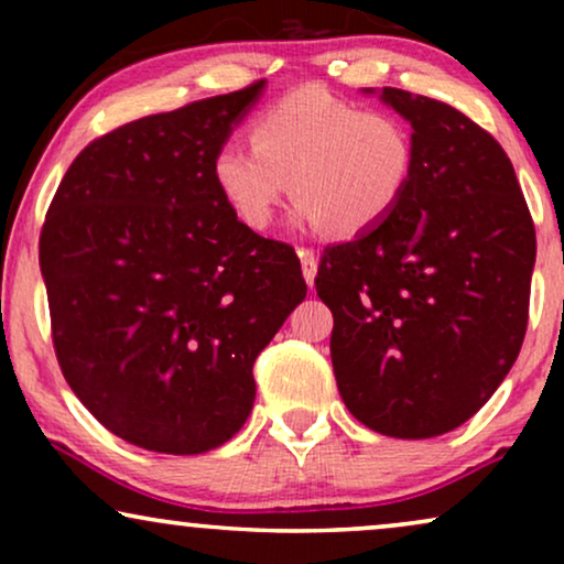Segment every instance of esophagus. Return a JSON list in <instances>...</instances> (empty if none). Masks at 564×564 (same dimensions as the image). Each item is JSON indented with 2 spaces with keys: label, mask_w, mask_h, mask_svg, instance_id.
Here are the masks:
<instances>
[{
  "label": "esophagus",
  "mask_w": 564,
  "mask_h": 564,
  "mask_svg": "<svg viewBox=\"0 0 564 564\" xmlns=\"http://www.w3.org/2000/svg\"><path fill=\"white\" fill-rule=\"evenodd\" d=\"M297 257H300V264H303L305 282L313 288L315 274H318V257H315V251L311 249H297Z\"/></svg>",
  "instance_id": "esophagus-1"
}]
</instances>
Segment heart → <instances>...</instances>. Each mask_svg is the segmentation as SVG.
Returning a JSON list of instances; mask_svg holds the SVG:
<instances>
[{"label":"heart","mask_w":564,"mask_h":564,"mask_svg":"<svg viewBox=\"0 0 564 564\" xmlns=\"http://www.w3.org/2000/svg\"><path fill=\"white\" fill-rule=\"evenodd\" d=\"M251 143H220L213 182L253 234L272 226L292 192L295 228L365 236L398 210L419 169V141L403 115L365 110L323 87H300L264 107L251 120Z\"/></svg>","instance_id":"obj_1"}]
</instances>
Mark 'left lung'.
Here are the masks:
<instances>
[{
  "mask_svg": "<svg viewBox=\"0 0 564 564\" xmlns=\"http://www.w3.org/2000/svg\"><path fill=\"white\" fill-rule=\"evenodd\" d=\"M380 99L413 126L419 169L380 228L326 249L315 290L354 419L431 438L473 419L519 357L536 234L488 130L438 99L395 87Z\"/></svg>",
  "mask_w": 564,
  "mask_h": 564,
  "instance_id": "8db88e82",
  "label": "left lung"
}]
</instances>
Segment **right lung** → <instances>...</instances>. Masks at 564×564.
Returning <instances> with one entry per match:
<instances>
[{
	"instance_id": "1",
	"label": "right lung",
	"mask_w": 564,
	"mask_h": 564,
	"mask_svg": "<svg viewBox=\"0 0 564 564\" xmlns=\"http://www.w3.org/2000/svg\"><path fill=\"white\" fill-rule=\"evenodd\" d=\"M264 82L91 141L41 230L51 330L68 388L115 436L203 454L249 419L253 361L305 300L288 243L243 228L213 156Z\"/></svg>"
}]
</instances>
